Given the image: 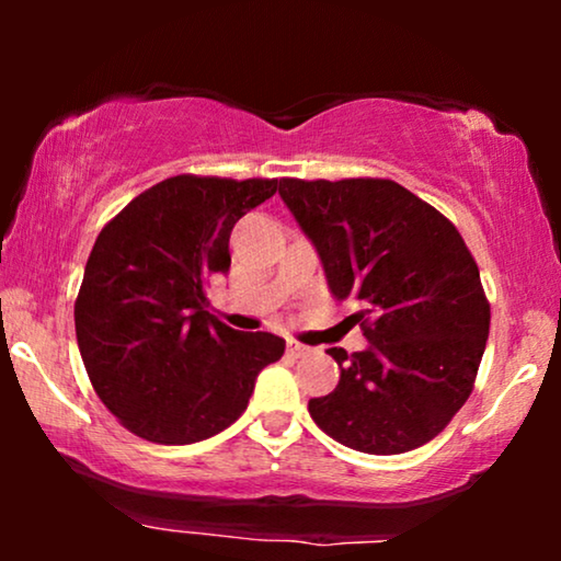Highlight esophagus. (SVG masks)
<instances>
[{
    "instance_id": "34e87169",
    "label": "esophagus",
    "mask_w": 561,
    "mask_h": 561,
    "mask_svg": "<svg viewBox=\"0 0 561 561\" xmlns=\"http://www.w3.org/2000/svg\"><path fill=\"white\" fill-rule=\"evenodd\" d=\"M286 352L290 357H306V355H309V347H306V344H301V342H296V340H288Z\"/></svg>"
}]
</instances>
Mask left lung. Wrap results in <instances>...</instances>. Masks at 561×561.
Segmentation results:
<instances>
[{"instance_id": "left-lung-1", "label": "left lung", "mask_w": 561, "mask_h": 561, "mask_svg": "<svg viewBox=\"0 0 561 561\" xmlns=\"http://www.w3.org/2000/svg\"><path fill=\"white\" fill-rule=\"evenodd\" d=\"M336 301L370 342L332 347L340 382L309 413L336 442L403 455L442 434L474 388L490 334L480 271L457 227L390 179H280Z\"/></svg>"}]
</instances>
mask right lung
Returning <instances> with one entry per match:
<instances>
[{"label": "right lung", "instance_id": "right-lung-1", "mask_svg": "<svg viewBox=\"0 0 561 561\" xmlns=\"http://www.w3.org/2000/svg\"><path fill=\"white\" fill-rule=\"evenodd\" d=\"M278 179L181 173L135 196L99 232L76 296V340L91 386L122 426L152 444H194L234 424L257 373L286 352L267 332L209 313L229 234Z\"/></svg>", "mask_w": 561, "mask_h": 561}]
</instances>
